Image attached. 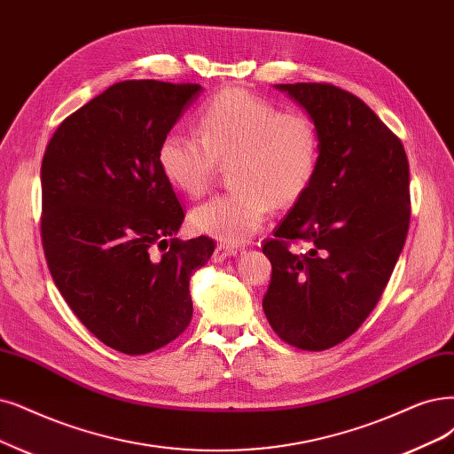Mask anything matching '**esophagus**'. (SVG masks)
Masks as SVG:
<instances>
[{
  "label": "esophagus",
  "mask_w": 454,
  "mask_h": 454,
  "mask_svg": "<svg viewBox=\"0 0 454 454\" xmlns=\"http://www.w3.org/2000/svg\"><path fill=\"white\" fill-rule=\"evenodd\" d=\"M236 254H238V248L226 247V245H218V247L215 248V253H213V260H215V262H224L226 258L236 256Z\"/></svg>",
  "instance_id": "1"
}]
</instances>
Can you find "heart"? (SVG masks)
Instances as JSON below:
<instances>
[{"instance_id":"b5f03b06","label":"heart","mask_w":454,"mask_h":454,"mask_svg":"<svg viewBox=\"0 0 454 454\" xmlns=\"http://www.w3.org/2000/svg\"><path fill=\"white\" fill-rule=\"evenodd\" d=\"M198 138L170 132L157 160L177 192L196 198L211 184L218 164H230L236 191L209 198L191 211V226L230 247L253 239L275 207L303 198L320 160V134L309 115L245 90L216 93L196 120Z\"/></svg>"}]
</instances>
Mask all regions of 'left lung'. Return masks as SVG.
Returning a JSON list of instances; mask_svg holds the SVG:
<instances>
[{
    "label": "left lung",
    "instance_id": "obj_1",
    "mask_svg": "<svg viewBox=\"0 0 454 454\" xmlns=\"http://www.w3.org/2000/svg\"><path fill=\"white\" fill-rule=\"evenodd\" d=\"M320 134L309 191L263 254L273 265L263 312L278 337L322 351L346 340L380 301L410 226L402 142L363 100L331 83H277ZM301 240L305 254L287 247Z\"/></svg>",
    "mask_w": 454,
    "mask_h": 454
}]
</instances>
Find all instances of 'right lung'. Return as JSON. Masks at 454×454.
<instances>
[{
	"label": "right lung",
	"instance_id": "right-lung-1",
	"mask_svg": "<svg viewBox=\"0 0 454 454\" xmlns=\"http://www.w3.org/2000/svg\"><path fill=\"white\" fill-rule=\"evenodd\" d=\"M204 88L125 80L71 114L41 166L43 247L58 290L95 337L127 356L177 339L209 238L179 241L184 218L157 151Z\"/></svg>",
	"mask_w": 454,
	"mask_h": 454
}]
</instances>
